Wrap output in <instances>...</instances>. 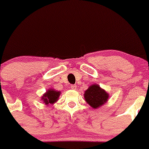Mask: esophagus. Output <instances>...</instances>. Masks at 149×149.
<instances>
[{
    "instance_id": "obj_1",
    "label": "esophagus",
    "mask_w": 149,
    "mask_h": 149,
    "mask_svg": "<svg viewBox=\"0 0 149 149\" xmlns=\"http://www.w3.org/2000/svg\"><path fill=\"white\" fill-rule=\"evenodd\" d=\"M70 88L72 89H74H74H77V86H76V85H72V86H70Z\"/></svg>"
}]
</instances>
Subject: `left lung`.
Wrapping results in <instances>:
<instances>
[{"label": "left lung", "instance_id": "obj_1", "mask_svg": "<svg viewBox=\"0 0 149 149\" xmlns=\"http://www.w3.org/2000/svg\"><path fill=\"white\" fill-rule=\"evenodd\" d=\"M108 94L104 89H101L100 86L93 84L89 86L84 93V98L86 101L93 108H98L104 104L108 99Z\"/></svg>", "mask_w": 149, "mask_h": 149}]
</instances>
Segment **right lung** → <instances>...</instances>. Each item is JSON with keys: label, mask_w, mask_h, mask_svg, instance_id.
<instances>
[{"label": "right lung", "mask_w": 149, "mask_h": 149, "mask_svg": "<svg viewBox=\"0 0 149 149\" xmlns=\"http://www.w3.org/2000/svg\"><path fill=\"white\" fill-rule=\"evenodd\" d=\"M60 95V92H57V91L54 90V89H50L45 94H44L42 99L43 100V101H44L46 104H53L54 103L55 101H56V100H58Z\"/></svg>", "instance_id": "add662e5"}]
</instances>
